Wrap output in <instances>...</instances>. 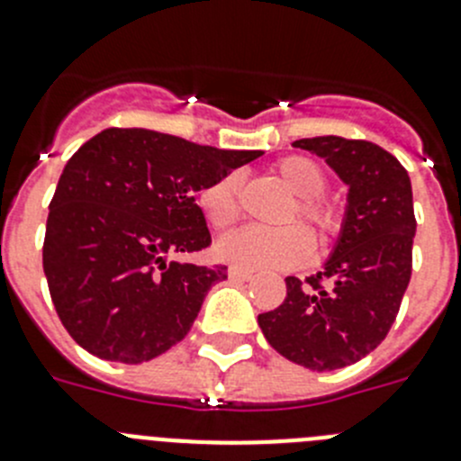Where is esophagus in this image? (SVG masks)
Returning <instances> with one entry per match:
<instances>
[{
  "mask_svg": "<svg viewBox=\"0 0 461 461\" xmlns=\"http://www.w3.org/2000/svg\"><path fill=\"white\" fill-rule=\"evenodd\" d=\"M228 276H230V279L233 281H249L251 276H254V272L251 270H244V267H230V270H228Z\"/></svg>",
  "mask_w": 461,
  "mask_h": 461,
  "instance_id": "esophagus-1",
  "label": "esophagus"
}]
</instances>
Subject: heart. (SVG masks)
Listing matches in <instances>:
<instances>
[{
  "instance_id": "obj_1",
  "label": "heart",
  "mask_w": 461,
  "mask_h": 461,
  "mask_svg": "<svg viewBox=\"0 0 461 461\" xmlns=\"http://www.w3.org/2000/svg\"><path fill=\"white\" fill-rule=\"evenodd\" d=\"M275 173L297 195L288 221L303 219L312 228L319 247H328L332 240L339 238L344 228V210L339 203L323 194L328 186V173L323 166L312 157L291 154L276 161ZM240 189L242 175L226 173L198 194V207L214 230H226L240 219ZM312 254L313 240L303 226H286L276 230L247 226L221 238L217 244L219 258L244 270H288L303 266Z\"/></svg>"
}]
</instances>
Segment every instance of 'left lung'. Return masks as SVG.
I'll list each match as a JSON object with an SVG mask.
<instances>
[{
	"label": "left lung",
	"instance_id": "left-lung-1",
	"mask_svg": "<svg viewBox=\"0 0 461 461\" xmlns=\"http://www.w3.org/2000/svg\"><path fill=\"white\" fill-rule=\"evenodd\" d=\"M348 185L337 247L319 275L286 276V297L258 313L266 339L286 360L332 372L372 353L393 328L413 267V191L397 158L369 140L303 138Z\"/></svg>",
	"mask_w": 461,
	"mask_h": 461
}]
</instances>
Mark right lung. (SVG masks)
Masks as SVG:
<instances>
[{
    "label": "right lung",
    "mask_w": 461,
    "mask_h": 461,
    "mask_svg": "<svg viewBox=\"0 0 461 461\" xmlns=\"http://www.w3.org/2000/svg\"><path fill=\"white\" fill-rule=\"evenodd\" d=\"M258 149H217L149 129H105L68 158L50 201L43 272L68 335L101 360L140 365L186 337L226 266L195 194Z\"/></svg>",
    "instance_id": "add662e5"
}]
</instances>
